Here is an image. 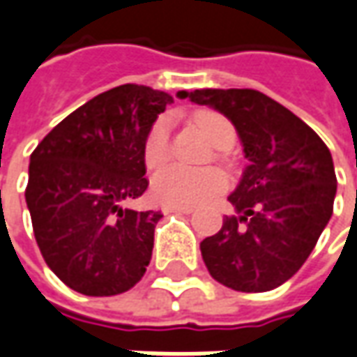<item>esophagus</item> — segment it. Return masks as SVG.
Wrapping results in <instances>:
<instances>
[{
  "label": "esophagus",
  "mask_w": 357,
  "mask_h": 357,
  "mask_svg": "<svg viewBox=\"0 0 357 357\" xmlns=\"http://www.w3.org/2000/svg\"><path fill=\"white\" fill-rule=\"evenodd\" d=\"M165 213H192V206H163Z\"/></svg>",
  "instance_id": "1"
}]
</instances>
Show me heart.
<instances>
[{"instance_id": "obj_1", "label": "heart", "mask_w": 357, "mask_h": 357, "mask_svg": "<svg viewBox=\"0 0 357 357\" xmlns=\"http://www.w3.org/2000/svg\"><path fill=\"white\" fill-rule=\"evenodd\" d=\"M192 120L218 149L233 147L237 134L233 124L223 114L213 110H200L194 114ZM169 155H171L169 124L165 118H159L149 128L144 142V163L149 171H157L169 161ZM223 157L225 155L220 153V159ZM225 184H227L225 174L218 169L192 171L186 167L173 165L155 174L153 196L167 206H196L220 194L225 188Z\"/></svg>"}]
</instances>
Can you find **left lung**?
Listing matches in <instances>:
<instances>
[{
  "instance_id": "8db88e82",
  "label": "left lung",
  "mask_w": 357,
  "mask_h": 357,
  "mask_svg": "<svg viewBox=\"0 0 357 357\" xmlns=\"http://www.w3.org/2000/svg\"><path fill=\"white\" fill-rule=\"evenodd\" d=\"M239 132L245 169L229 200L239 215L200 243L213 280L235 291H270L303 266L333 215L336 174L324 142L284 105L255 89H196Z\"/></svg>"
}]
</instances>
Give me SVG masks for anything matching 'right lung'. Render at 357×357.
<instances>
[{"mask_svg": "<svg viewBox=\"0 0 357 357\" xmlns=\"http://www.w3.org/2000/svg\"><path fill=\"white\" fill-rule=\"evenodd\" d=\"M173 102L120 85L73 110L36 146L24 190L36 245L73 291L124 294L146 274L161 211L126 208L147 190L144 142Z\"/></svg>", "mask_w": 357, "mask_h": 357, "instance_id": "obj_1", "label": "right lung"}]
</instances>
